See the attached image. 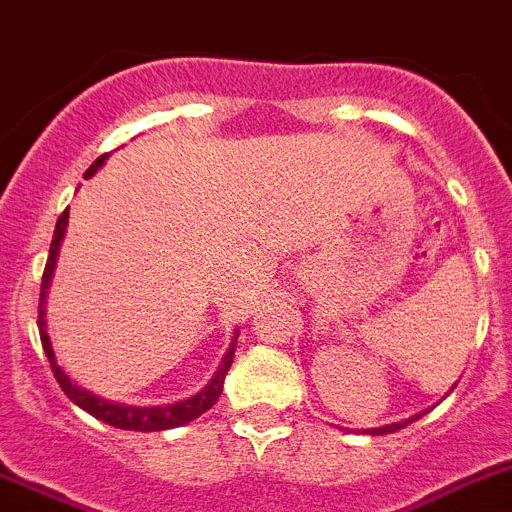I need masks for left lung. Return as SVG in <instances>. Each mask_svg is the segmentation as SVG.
I'll return each mask as SVG.
<instances>
[{
	"label": "left lung",
	"mask_w": 512,
	"mask_h": 512,
	"mask_svg": "<svg viewBox=\"0 0 512 512\" xmlns=\"http://www.w3.org/2000/svg\"><path fill=\"white\" fill-rule=\"evenodd\" d=\"M414 419H419V417H414ZM414 419H407V422H399V424H389V427H381V429H369V434H391V432H396V429L407 427V424L414 422Z\"/></svg>",
	"instance_id": "left-lung-1"
}]
</instances>
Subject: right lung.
<instances>
[{
    "label": "right lung",
    "mask_w": 512,
    "mask_h": 512,
    "mask_svg": "<svg viewBox=\"0 0 512 512\" xmlns=\"http://www.w3.org/2000/svg\"><path fill=\"white\" fill-rule=\"evenodd\" d=\"M105 156L95 159V164L85 171V179L98 171V166L103 164ZM65 227H68V209L60 214V219H57V224H55L50 255H47L45 272H42L40 308H37V328H40V341H42V348H45V353H47V361H50V366H52V374H55L57 384H60V389L68 394L70 401H75L80 409H85L88 414H93L95 419H100V422H105V424H111V427L128 429V432H161V429L181 427V424L191 422V419H197L199 414L209 412V409L217 404L219 396H222L224 376H227L229 366H232V358H234V343L229 346L227 356L222 358V366L217 369V374L212 376V381H209V384L204 386L197 396H191V399H186V401H179V404H169V407L138 409V407H121V404H111V401L98 399V396H93L90 391L75 386L73 381L68 379V374H65V371L57 366L55 353H52V348H50V336H47V331H45V318H42V315H45V308H42V305H45L47 285H50L52 270H55L57 250H60V240H62V234H65Z\"/></svg>",
    "instance_id": "1"
}]
</instances>
